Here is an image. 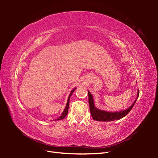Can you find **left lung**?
Wrapping results in <instances>:
<instances>
[{
    "label": "left lung",
    "mask_w": 158,
    "mask_h": 158,
    "mask_svg": "<svg viewBox=\"0 0 158 158\" xmlns=\"http://www.w3.org/2000/svg\"><path fill=\"white\" fill-rule=\"evenodd\" d=\"M88 100H89V110L90 113H91V115L93 117V119L96 121H99V122H111L114 120H118L123 118L125 117L127 113H128L131 109L133 108L134 105L136 101L137 98H138L139 95V91L138 89L137 91V96L136 100L134 101L132 105H131L129 108L127 109L123 110H119V111H106L104 110H100L98 108H96L94 105V102L93 96L91 94L88 90Z\"/></svg>",
    "instance_id": "8db88e82"
}]
</instances>
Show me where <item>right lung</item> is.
Returning <instances> with one entry per match:
<instances>
[{
	"label": "right lung",
	"mask_w": 158,
	"mask_h": 158,
	"mask_svg": "<svg viewBox=\"0 0 158 158\" xmlns=\"http://www.w3.org/2000/svg\"><path fill=\"white\" fill-rule=\"evenodd\" d=\"M76 89V88H74L71 92H70V94H69V98H68V100H67V102H66V106H65V109H64V110H63V112H62V115H60L58 119H56V120H61V119H64L65 118V117L67 115V114H68V110H69V101H70V96H72V94H73V93L74 92V91H75V90Z\"/></svg>",
	"instance_id": "add662e5"
}]
</instances>
